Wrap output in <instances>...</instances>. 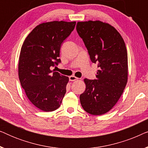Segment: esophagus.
<instances>
[{"label": "esophagus", "instance_id": "obj_1", "mask_svg": "<svg viewBox=\"0 0 148 148\" xmlns=\"http://www.w3.org/2000/svg\"><path fill=\"white\" fill-rule=\"evenodd\" d=\"M77 79H78V78L76 77L75 76L72 75V76H70L69 77V80L71 81V82H74V81H76V80H77Z\"/></svg>", "mask_w": 148, "mask_h": 148}]
</instances>
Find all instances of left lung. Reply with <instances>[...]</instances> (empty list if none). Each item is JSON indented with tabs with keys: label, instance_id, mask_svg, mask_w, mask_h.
<instances>
[{
	"label": "left lung",
	"instance_id": "left-lung-1",
	"mask_svg": "<svg viewBox=\"0 0 148 148\" xmlns=\"http://www.w3.org/2000/svg\"><path fill=\"white\" fill-rule=\"evenodd\" d=\"M92 62L98 64L96 79H84L80 95L85 111L93 115L108 112L123 93L128 79V58L124 40L110 24L100 21H79L76 26Z\"/></svg>",
	"mask_w": 148,
	"mask_h": 148
}]
</instances>
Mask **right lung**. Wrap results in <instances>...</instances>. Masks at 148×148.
<instances>
[{"label":"right lung","instance_id":"obj_1","mask_svg":"<svg viewBox=\"0 0 148 148\" xmlns=\"http://www.w3.org/2000/svg\"><path fill=\"white\" fill-rule=\"evenodd\" d=\"M76 22L54 21L36 26L25 38L20 52L18 73L21 87L32 104L45 112L59 108L68 77L51 71L60 62L62 42Z\"/></svg>","mask_w":148,"mask_h":148}]
</instances>
